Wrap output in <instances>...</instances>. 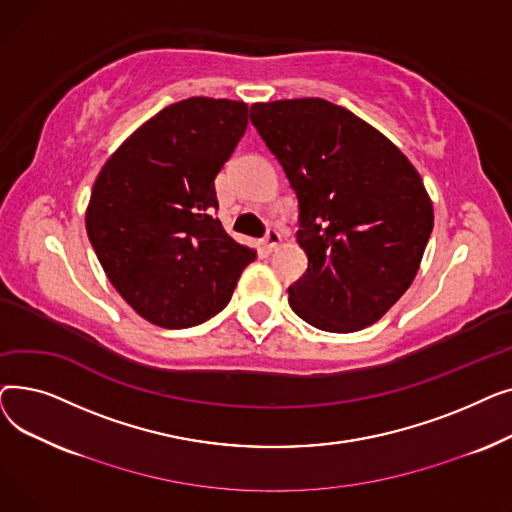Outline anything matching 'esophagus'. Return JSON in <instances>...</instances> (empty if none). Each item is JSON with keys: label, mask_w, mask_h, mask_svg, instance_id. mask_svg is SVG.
<instances>
[{"label": "esophagus", "mask_w": 512, "mask_h": 512, "mask_svg": "<svg viewBox=\"0 0 512 512\" xmlns=\"http://www.w3.org/2000/svg\"><path fill=\"white\" fill-rule=\"evenodd\" d=\"M280 242H282L280 232L274 230V228H267V232H265V236H263V247H265L267 251H274V249L280 245Z\"/></svg>", "instance_id": "obj_1"}]
</instances>
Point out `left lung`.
Listing matches in <instances>:
<instances>
[{"mask_svg":"<svg viewBox=\"0 0 512 512\" xmlns=\"http://www.w3.org/2000/svg\"><path fill=\"white\" fill-rule=\"evenodd\" d=\"M299 199L307 272L288 288L313 328L348 334L375 324L417 276L434 205L415 166L380 130L319 97L251 105Z\"/></svg>","mask_w":512,"mask_h":512,"instance_id":"obj_1","label":"left lung"}]
</instances>
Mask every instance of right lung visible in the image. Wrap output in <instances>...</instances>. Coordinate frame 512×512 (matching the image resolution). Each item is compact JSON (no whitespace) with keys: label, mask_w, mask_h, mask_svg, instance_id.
<instances>
[{"label":"right lung","mask_w":512,"mask_h":512,"mask_svg":"<svg viewBox=\"0 0 512 512\" xmlns=\"http://www.w3.org/2000/svg\"><path fill=\"white\" fill-rule=\"evenodd\" d=\"M245 101L191 97L164 107L105 161L87 234L120 297L151 324L199 326L228 303L255 251L222 222L215 176L247 130Z\"/></svg>","instance_id":"right-lung-1"}]
</instances>
